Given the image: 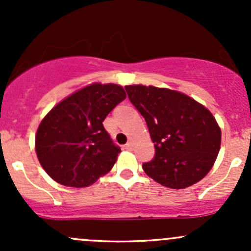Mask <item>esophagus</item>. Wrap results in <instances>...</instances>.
<instances>
[{
  "label": "esophagus",
  "instance_id": "34e87169",
  "mask_svg": "<svg viewBox=\"0 0 251 251\" xmlns=\"http://www.w3.org/2000/svg\"><path fill=\"white\" fill-rule=\"evenodd\" d=\"M133 146H135V143H133L132 141H130V142H128V143L125 146V149H127V151H132Z\"/></svg>",
  "mask_w": 251,
  "mask_h": 251
}]
</instances>
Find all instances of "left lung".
<instances>
[{
  "instance_id": "1",
  "label": "left lung",
  "mask_w": 251,
  "mask_h": 251,
  "mask_svg": "<svg viewBox=\"0 0 251 251\" xmlns=\"http://www.w3.org/2000/svg\"><path fill=\"white\" fill-rule=\"evenodd\" d=\"M142 114L155 148L144 173L161 186L183 189L206 176L221 147V128L211 111L189 96L165 87L125 86Z\"/></svg>"
}]
</instances>
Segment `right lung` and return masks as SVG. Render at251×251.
<instances>
[{
  "label": "right lung",
  "instance_id": "right-lung-1",
  "mask_svg": "<svg viewBox=\"0 0 251 251\" xmlns=\"http://www.w3.org/2000/svg\"><path fill=\"white\" fill-rule=\"evenodd\" d=\"M125 98L118 83L92 82L48 111L37 127L35 151L50 178L82 188L109 173L121 151L113 144L103 121Z\"/></svg>",
  "mask_w": 251,
  "mask_h": 251
}]
</instances>
